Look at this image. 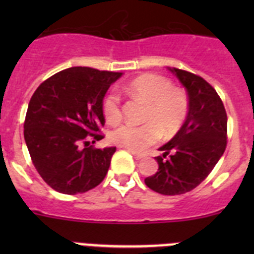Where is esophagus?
<instances>
[{"label":"esophagus","mask_w":254,"mask_h":254,"mask_svg":"<svg viewBox=\"0 0 254 254\" xmlns=\"http://www.w3.org/2000/svg\"><path fill=\"white\" fill-rule=\"evenodd\" d=\"M131 154H132V156H133V158L136 159V160H141V159H142L143 156H145V155H143V154H138V152H136V151H131Z\"/></svg>","instance_id":"obj_1"}]
</instances>
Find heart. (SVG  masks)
Here are the masks:
<instances>
[{
	"mask_svg": "<svg viewBox=\"0 0 254 254\" xmlns=\"http://www.w3.org/2000/svg\"><path fill=\"white\" fill-rule=\"evenodd\" d=\"M125 91L132 98L146 103L141 126L121 125L109 133V138L118 146L132 151H140L152 145L164 134L174 133L185 122L188 114V96L167 77L146 73L133 78L125 86ZM102 111L108 123L114 125L122 118L121 99L118 94L111 91L103 99Z\"/></svg>",
	"mask_w": 254,
	"mask_h": 254,
	"instance_id": "obj_1",
	"label": "heart"
}]
</instances>
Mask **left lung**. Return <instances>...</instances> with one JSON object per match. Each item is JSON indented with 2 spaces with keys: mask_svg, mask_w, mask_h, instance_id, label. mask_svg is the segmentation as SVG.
Masks as SVG:
<instances>
[{
  "mask_svg": "<svg viewBox=\"0 0 254 254\" xmlns=\"http://www.w3.org/2000/svg\"><path fill=\"white\" fill-rule=\"evenodd\" d=\"M186 87L188 114L176 136L160 147L159 169L145 179L150 190L165 196L186 193L205 181L226 147L228 117L216 90L202 77L169 68Z\"/></svg>",
  "mask_w": 254,
  "mask_h": 254,
  "instance_id": "1",
  "label": "left lung"
}]
</instances>
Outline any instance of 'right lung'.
<instances>
[{
  "label": "right lung",
  "mask_w": 254,
  "mask_h": 254,
  "mask_svg": "<svg viewBox=\"0 0 254 254\" xmlns=\"http://www.w3.org/2000/svg\"><path fill=\"white\" fill-rule=\"evenodd\" d=\"M121 76L122 72L71 67L47 78L31 96L24 138L35 169L57 192L84 193L107 176L116 147H87L85 140L103 138L96 133L105 122L103 99Z\"/></svg>",
  "instance_id": "obj_1"
}]
</instances>
